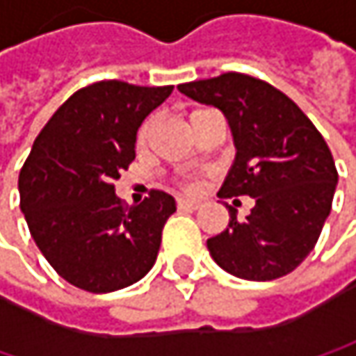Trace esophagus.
<instances>
[{
  "mask_svg": "<svg viewBox=\"0 0 356 356\" xmlns=\"http://www.w3.org/2000/svg\"><path fill=\"white\" fill-rule=\"evenodd\" d=\"M177 206L179 210H197L200 208V202H195V200H179Z\"/></svg>",
  "mask_w": 356,
  "mask_h": 356,
  "instance_id": "34e87169",
  "label": "esophagus"
}]
</instances>
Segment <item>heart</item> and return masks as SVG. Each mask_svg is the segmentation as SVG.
Segmentation results:
<instances>
[{"label":"heart","instance_id":"b5f03b06","mask_svg":"<svg viewBox=\"0 0 356 356\" xmlns=\"http://www.w3.org/2000/svg\"><path fill=\"white\" fill-rule=\"evenodd\" d=\"M200 113H204V108H197V111H193V113H191V117H189V121H191V119H193L195 115H200ZM150 131H152V119H148V121H146V123H144V125L140 127L138 140H140V142H146V138L150 136ZM185 187L193 191V189H197V183H195V181H189V183H187Z\"/></svg>","mask_w":356,"mask_h":356}]
</instances>
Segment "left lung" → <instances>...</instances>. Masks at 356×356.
<instances>
[{"label": "left lung", "instance_id": "left-lung-1", "mask_svg": "<svg viewBox=\"0 0 356 356\" xmlns=\"http://www.w3.org/2000/svg\"><path fill=\"white\" fill-rule=\"evenodd\" d=\"M177 88L218 108L231 127L237 152L218 195L255 200L243 222L229 206L227 231L206 243L212 259L245 280L293 272L316 248L332 210L338 173L325 140L286 95L245 74Z\"/></svg>", "mask_w": 356, "mask_h": 356}]
</instances>
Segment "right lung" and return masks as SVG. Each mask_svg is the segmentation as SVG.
Segmentation results:
<instances>
[{
    "instance_id": "right-lung-1",
    "label": "right lung",
    "mask_w": 356,
    "mask_h": 356,
    "mask_svg": "<svg viewBox=\"0 0 356 356\" xmlns=\"http://www.w3.org/2000/svg\"><path fill=\"white\" fill-rule=\"evenodd\" d=\"M173 86L105 80L74 92L47 121L20 171V208L36 248L70 284L111 293L156 261L175 197L150 191L125 208L113 181L136 159L142 121Z\"/></svg>"
}]
</instances>
